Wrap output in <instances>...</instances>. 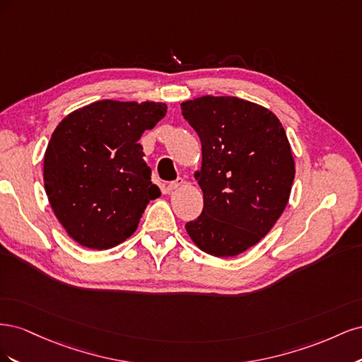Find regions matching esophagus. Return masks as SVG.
<instances>
[{"label": "esophagus", "instance_id": "obj_1", "mask_svg": "<svg viewBox=\"0 0 362 362\" xmlns=\"http://www.w3.org/2000/svg\"><path fill=\"white\" fill-rule=\"evenodd\" d=\"M180 185H182V178H178V180H175V181H172V182H169L168 184V187H166V192L168 193H172V192H175L177 190Z\"/></svg>", "mask_w": 362, "mask_h": 362}]
</instances>
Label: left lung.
Here are the masks:
<instances>
[{"label":"left lung","instance_id":"obj_1","mask_svg":"<svg viewBox=\"0 0 362 362\" xmlns=\"http://www.w3.org/2000/svg\"><path fill=\"white\" fill-rule=\"evenodd\" d=\"M181 110L202 144L194 178L204 208L185 229L206 254L235 257L257 245L287 206L294 160L286 129L267 108L235 96H201Z\"/></svg>","mask_w":362,"mask_h":362}]
</instances>
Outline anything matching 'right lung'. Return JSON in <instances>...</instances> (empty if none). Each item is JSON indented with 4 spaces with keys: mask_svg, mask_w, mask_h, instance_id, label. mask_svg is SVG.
I'll use <instances>...</instances> for the list:
<instances>
[{
    "mask_svg": "<svg viewBox=\"0 0 362 362\" xmlns=\"http://www.w3.org/2000/svg\"><path fill=\"white\" fill-rule=\"evenodd\" d=\"M163 103L96 101L54 129L43 182L59 222L76 243L110 249L133 234L161 194L139 139L166 116Z\"/></svg>",
    "mask_w": 362,
    "mask_h": 362,
    "instance_id": "1",
    "label": "right lung"
}]
</instances>
